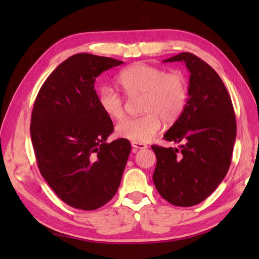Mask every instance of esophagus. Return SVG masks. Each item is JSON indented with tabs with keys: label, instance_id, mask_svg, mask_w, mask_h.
Segmentation results:
<instances>
[{
	"label": "esophagus",
	"instance_id": "esophagus-1",
	"mask_svg": "<svg viewBox=\"0 0 259 259\" xmlns=\"http://www.w3.org/2000/svg\"><path fill=\"white\" fill-rule=\"evenodd\" d=\"M131 146H133L135 150L146 149V148H148V146L146 144H141V142H131Z\"/></svg>",
	"mask_w": 259,
	"mask_h": 259
}]
</instances>
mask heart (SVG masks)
Listing matches in <instances>:
<instances>
[{"label": "heart", "mask_w": 259, "mask_h": 259, "mask_svg": "<svg viewBox=\"0 0 259 259\" xmlns=\"http://www.w3.org/2000/svg\"><path fill=\"white\" fill-rule=\"evenodd\" d=\"M118 83L126 97L142 96L140 111L144 114L121 121L115 129L118 137L133 142L149 141L160 130L162 120L166 123L176 122L188 101V83L180 71L166 73L160 68L138 62L118 75ZM98 103L109 118H123V99L110 87L99 90Z\"/></svg>", "instance_id": "b5f03b06"}]
</instances>
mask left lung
Here are the masks:
<instances>
[{
    "instance_id": "1",
    "label": "left lung",
    "mask_w": 259,
    "mask_h": 259,
    "mask_svg": "<svg viewBox=\"0 0 259 259\" xmlns=\"http://www.w3.org/2000/svg\"><path fill=\"white\" fill-rule=\"evenodd\" d=\"M176 61L185 62L190 72L189 98L163 138L183 145L151 146L157 157L152 180L163 199L190 207L210 196L226 176L237 126L232 99L216 71L189 52L163 60Z\"/></svg>"
}]
</instances>
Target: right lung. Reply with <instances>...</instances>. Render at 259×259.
I'll list each match as a JSON object with an SVG mask.
<instances>
[{"label":"right lung","mask_w":259,"mask_h":259,"mask_svg":"<svg viewBox=\"0 0 259 259\" xmlns=\"http://www.w3.org/2000/svg\"><path fill=\"white\" fill-rule=\"evenodd\" d=\"M79 53L65 60L38 91L31 117V139L43 178L69 206L95 210L117 192L131 145L106 141L113 124L98 103L95 82L122 64Z\"/></svg>","instance_id":"add662e5"}]
</instances>
